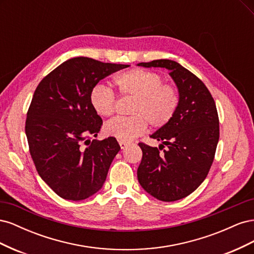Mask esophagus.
<instances>
[{
  "label": "esophagus",
  "instance_id": "34e87169",
  "mask_svg": "<svg viewBox=\"0 0 254 254\" xmlns=\"http://www.w3.org/2000/svg\"><path fill=\"white\" fill-rule=\"evenodd\" d=\"M120 143V146H121V148L122 149H125L127 146H128V143H126V142H122V141H120L119 142Z\"/></svg>",
  "mask_w": 254,
  "mask_h": 254
}]
</instances>
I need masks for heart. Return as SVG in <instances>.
<instances>
[{"instance_id": "obj_1", "label": "heart", "mask_w": 254, "mask_h": 254, "mask_svg": "<svg viewBox=\"0 0 254 254\" xmlns=\"http://www.w3.org/2000/svg\"><path fill=\"white\" fill-rule=\"evenodd\" d=\"M120 94L134 98L132 117L115 118L104 127L106 135L122 142H129L143 134L148 123L153 128H162L170 123L179 106L178 90L173 84L163 83L162 76L142 68H132L114 77ZM114 92L97 84L90 93L92 108L101 117L108 118L115 111Z\"/></svg>"}]
</instances>
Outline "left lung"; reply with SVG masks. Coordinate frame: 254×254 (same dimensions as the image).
<instances>
[{"instance_id":"8db88e82","label":"left lung","mask_w":254,"mask_h":254,"mask_svg":"<svg viewBox=\"0 0 254 254\" xmlns=\"http://www.w3.org/2000/svg\"><path fill=\"white\" fill-rule=\"evenodd\" d=\"M137 65L167 68L179 92L175 117L150 135L161 141L159 148L139 143L143 157L137 180L161 201L179 200L200 186L213 163L219 140L216 105L204 83L176 61L159 59Z\"/></svg>"}]
</instances>
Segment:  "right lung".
<instances>
[{"mask_svg":"<svg viewBox=\"0 0 254 254\" xmlns=\"http://www.w3.org/2000/svg\"><path fill=\"white\" fill-rule=\"evenodd\" d=\"M128 66L75 57L38 84L25 133L38 174L61 198L79 201L103 188L121 147L112 136L91 141L103 121L92 108L90 93L99 80Z\"/></svg>","mask_w":254,"mask_h":254,"instance_id":"right-lung-1","label":"right lung"}]
</instances>
